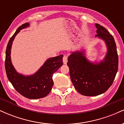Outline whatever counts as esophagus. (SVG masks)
Returning <instances> with one entry per match:
<instances>
[{
    "label": "esophagus",
    "instance_id": "obj_1",
    "mask_svg": "<svg viewBox=\"0 0 124 124\" xmlns=\"http://www.w3.org/2000/svg\"><path fill=\"white\" fill-rule=\"evenodd\" d=\"M67 62H68V57H67V56H66V55H64L63 57V64L66 65V64L67 63Z\"/></svg>",
    "mask_w": 124,
    "mask_h": 124
}]
</instances>
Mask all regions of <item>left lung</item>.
<instances>
[{
    "mask_svg": "<svg viewBox=\"0 0 124 124\" xmlns=\"http://www.w3.org/2000/svg\"><path fill=\"white\" fill-rule=\"evenodd\" d=\"M96 36L104 39L107 46L104 60L98 64L92 63L86 60L83 52H76L68 57L67 63L75 89L86 96L105 93L113 83L118 67V55L113 36L99 24H96Z\"/></svg>",
    "mask_w": 124,
    "mask_h": 124,
    "instance_id": "8db88e82",
    "label": "left lung"
}]
</instances>
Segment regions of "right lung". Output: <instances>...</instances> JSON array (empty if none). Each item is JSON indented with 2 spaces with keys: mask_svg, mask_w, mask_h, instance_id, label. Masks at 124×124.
I'll return each instance as SVG.
<instances>
[{
  "mask_svg": "<svg viewBox=\"0 0 124 124\" xmlns=\"http://www.w3.org/2000/svg\"><path fill=\"white\" fill-rule=\"evenodd\" d=\"M28 25L29 24L26 23L20 26L8 41L6 51L5 70L8 80L18 93L30 99H41L47 96L52 90L54 85L52 76L63 65V55L48 59L39 70L32 76H25L17 73L10 59L12 42L20 30Z\"/></svg>",
  "mask_w": 124,
  "mask_h": 124,
  "instance_id": "add662e5",
  "label": "right lung"
}]
</instances>
